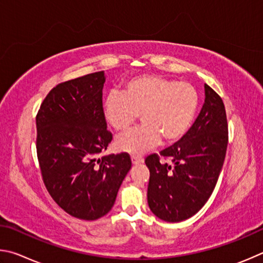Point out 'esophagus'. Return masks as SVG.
I'll use <instances>...</instances> for the list:
<instances>
[{
    "label": "esophagus",
    "instance_id": "esophagus-1",
    "mask_svg": "<svg viewBox=\"0 0 263 263\" xmlns=\"http://www.w3.org/2000/svg\"><path fill=\"white\" fill-rule=\"evenodd\" d=\"M132 162L135 165L141 164V163H143V158L140 157V156H132Z\"/></svg>",
    "mask_w": 263,
    "mask_h": 263
}]
</instances>
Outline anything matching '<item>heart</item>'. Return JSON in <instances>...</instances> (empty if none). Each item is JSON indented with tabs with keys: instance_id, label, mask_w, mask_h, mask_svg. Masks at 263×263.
<instances>
[{
	"instance_id": "heart-1",
	"label": "heart",
	"mask_w": 263,
	"mask_h": 263,
	"mask_svg": "<svg viewBox=\"0 0 263 263\" xmlns=\"http://www.w3.org/2000/svg\"><path fill=\"white\" fill-rule=\"evenodd\" d=\"M199 107V95L188 83L159 75L129 78L122 93L106 96L103 113L110 126L123 130L136 122L141 127L123 133L117 139V148L132 155H142L158 144L174 143L186 135Z\"/></svg>"
}]
</instances>
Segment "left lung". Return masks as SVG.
I'll list each match as a JSON object with an SVG mask.
<instances>
[{
	"instance_id": "1",
	"label": "left lung",
	"mask_w": 263,
	"mask_h": 263,
	"mask_svg": "<svg viewBox=\"0 0 263 263\" xmlns=\"http://www.w3.org/2000/svg\"><path fill=\"white\" fill-rule=\"evenodd\" d=\"M204 90L203 107L186 135L159 155L145 157L150 171L148 204L166 222L190 218L205 204L227 155L229 128L224 103L209 85L204 84Z\"/></svg>"
}]
</instances>
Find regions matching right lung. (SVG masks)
<instances>
[{
	"label": "right lung",
	"instance_id": "obj_1",
	"mask_svg": "<svg viewBox=\"0 0 263 263\" xmlns=\"http://www.w3.org/2000/svg\"><path fill=\"white\" fill-rule=\"evenodd\" d=\"M104 71L66 81L36 113V156L52 199L72 217L95 220L112 208L132 167L127 153L99 158L113 139L103 113Z\"/></svg>",
	"mask_w": 263,
	"mask_h": 263
}]
</instances>
